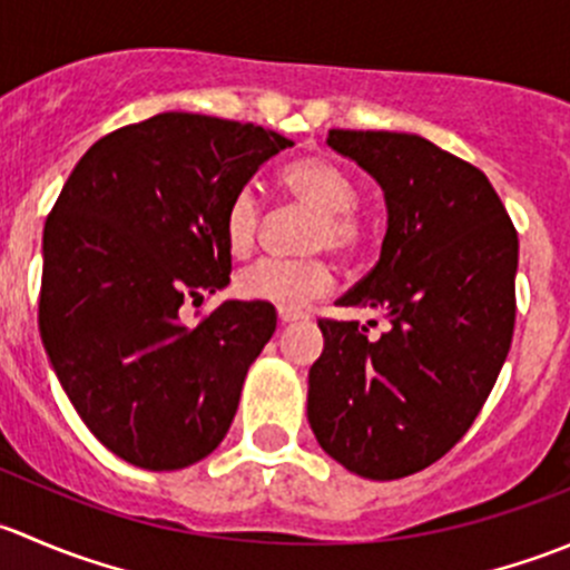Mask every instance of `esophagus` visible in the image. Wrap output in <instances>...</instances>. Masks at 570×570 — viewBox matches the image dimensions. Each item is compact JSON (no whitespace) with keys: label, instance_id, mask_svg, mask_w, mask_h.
<instances>
[{"label":"esophagus","instance_id":"obj_1","mask_svg":"<svg viewBox=\"0 0 570 570\" xmlns=\"http://www.w3.org/2000/svg\"><path fill=\"white\" fill-rule=\"evenodd\" d=\"M303 317H306V314L295 312V308H278V322H281V325H289V322H297V320H303Z\"/></svg>","mask_w":570,"mask_h":570}]
</instances>
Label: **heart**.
Returning <instances> with one entry per match:
<instances>
[{
	"instance_id": "obj_1",
	"label": "heart",
	"mask_w": 570,
	"mask_h": 570,
	"mask_svg": "<svg viewBox=\"0 0 570 570\" xmlns=\"http://www.w3.org/2000/svg\"><path fill=\"white\" fill-rule=\"evenodd\" d=\"M281 189L301 209L312 212L303 237V250H331L353 256L364 239V226L355 212L358 187L338 165L322 157H306L281 170ZM264 209L256 187L245 184L232 195L223 215V239L232 256H248L262 232ZM331 267L322 258H262L237 275V292L245 301L278 308H301L331 289Z\"/></svg>"
}]
</instances>
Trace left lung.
Segmentation results:
<instances>
[{"mask_svg": "<svg viewBox=\"0 0 570 570\" xmlns=\"http://www.w3.org/2000/svg\"><path fill=\"white\" fill-rule=\"evenodd\" d=\"M327 146L381 184V258L338 306L375 308L381 336L320 320L308 424L366 480H400L444 458L485 405L515 325L519 234L485 174L402 131L331 129ZM370 325H377L375 320Z\"/></svg>", "mask_w": 570, "mask_h": 570, "instance_id": "1", "label": "left lung"}]
</instances>
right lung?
Segmentation results:
<instances>
[{
    "mask_svg": "<svg viewBox=\"0 0 570 570\" xmlns=\"http://www.w3.org/2000/svg\"><path fill=\"white\" fill-rule=\"evenodd\" d=\"M289 146L262 126L159 112L94 142L46 217L40 338L82 422L126 463L176 471L226 439L275 308L226 301L193 327L178 308L228 284V200Z\"/></svg>",
    "mask_w": 570,
    "mask_h": 570,
    "instance_id": "add662e5",
    "label": "right lung"
}]
</instances>
